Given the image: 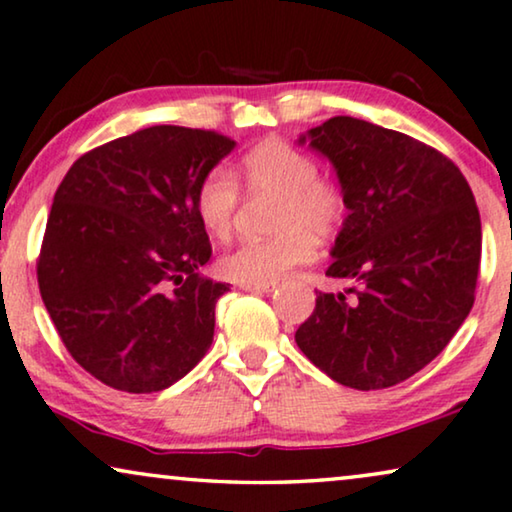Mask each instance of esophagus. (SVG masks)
<instances>
[{
	"instance_id": "1",
	"label": "esophagus",
	"mask_w": 512,
	"mask_h": 512,
	"mask_svg": "<svg viewBox=\"0 0 512 512\" xmlns=\"http://www.w3.org/2000/svg\"><path fill=\"white\" fill-rule=\"evenodd\" d=\"M241 288L245 292H257V295H262V292L274 290V283H241Z\"/></svg>"
}]
</instances>
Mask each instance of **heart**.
Here are the masks:
<instances>
[{"label": "heart", "mask_w": 512, "mask_h": 512, "mask_svg": "<svg viewBox=\"0 0 512 512\" xmlns=\"http://www.w3.org/2000/svg\"><path fill=\"white\" fill-rule=\"evenodd\" d=\"M238 177L250 194H274V236L238 243L220 257V274L236 283H276L316 257V238L335 236L346 217L342 182L318 173L309 152L271 138L250 147L238 161ZM241 199L234 173L210 168L196 187L194 206L203 229L227 238Z\"/></svg>", "instance_id": "obj_1"}]
</instances>
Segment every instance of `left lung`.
I'll use <instances>...</instances> for the list:
<instances>
[{"instance_id":"obj_1","label":"left lung","mask_w":512,"mask_h":512,"mask_svg":"<svg viewBox=\"0 0 512 512\" xmlns=\"http://www.w3.org/2000/svg\"><path fill=\"white\" fill-rule=\"evenodd\" d=\"M330 159L346 194L325 276L356 297L318 292L295 342L337 384L377 391L431 363L473 309L482 227L461 170L410 135L332 117L299 138Z\"/></svg>"}]
</instances>
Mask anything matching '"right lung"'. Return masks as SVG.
<instances>
[{"label": "right lung", "mask_w": 512, "mask_h": 512, "mask_svg": "<svg viewBox=\"0 0 512 512\" xmlns=\"http://www.w3.org/2000/svg\"><path fill=\"white\" fill-rule=\"evenodd\" d=\"M234 147L201 128H142L79 156L60 182L39 292L65 349L102 384L163 391L213 344L229 283L199 274L213 248L194 196Z\"/></svg>", "instance_id": "add662e5"}]
</instances>
